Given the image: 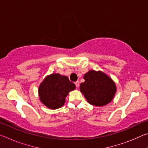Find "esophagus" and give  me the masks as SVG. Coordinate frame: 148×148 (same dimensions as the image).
<instances>
[{
    "mask_svg": "<svg viewBox=\"0 0 148 148\" xmlns=\"http://www.w3.org/2000/svg\"><path fill=\"white\" fill-rule=\"evenodd\" d=\"M74 84H75V85H76V86L77 88H78L79 86V81H76V82H74Z\"/></svg>",
    "mask_w": 148,
    "mask_h": 148,
    "instance_id": "1",
    "label": "esophagus"
}]
</instances>
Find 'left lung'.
Instances as JSON below:
<instances>
[{
    "label": "left lung",
    "mask_w": 148,
    "mask_h": 148,
    "mask_svg": "<svg viewBox=\"0 0 148 148\" xmlns=\"http://www.w3.org/2000/svg\"><path fill=\"white\" fill-rule=\"evenodd\" d=\"M85 82L79 89L90 104L104 106L113 100L117 91L116 85L111 77L101 71L91 70L85 74Z\"/></svg>",
    "instance_id": "1"
}]
</instances>
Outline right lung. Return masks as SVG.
Here are the masks:
<instances>
[{
    "label": "right lung",
    "instance_id": "1",
    "mask_svg": "<svg viewBox=\"0 0 148 148\" xmlns=\"http://www.w3.org/2000/svg\"><path fill=\"white\" fill-rule=\"evenodd\" d=\"M76 89L74 83L66 76L52 73L45 77L38 87L40 101L51 110L60 108L65 103L70 91Z\"/></svg>",
    "mask_w": 148,
    "mask_h": 148
}]
</instances>
